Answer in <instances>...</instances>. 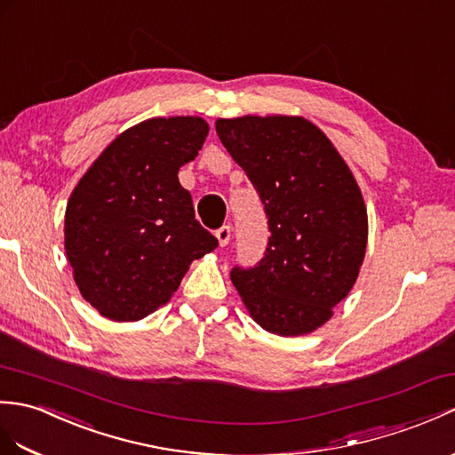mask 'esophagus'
Wrapping results in <instances>:
<instances>
[{
  "label": "esophagus",
  "mask_w": 455,
  "mask_h": 455,
  "mask_svg": "<svg viewBox=\"0 0 455 455\" xmlns=\"http://www.w3.org/2000/svg\"><path fill=\"white\" fill-rule=\"evenodd\" d=\"M230 235H232V228L228 225H223L220 228L215 230V236L219 238V244L220 246H227L230 242Z\"/></svg>",
  "instance_id": "34e87169"
}]
</instances>
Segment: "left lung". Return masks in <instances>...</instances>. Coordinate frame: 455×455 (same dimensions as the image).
Segmentation results:
<instances>
[{
  "label": "left lung",
  "mask_w": 455,
  "mask_h": 455,
  "mask_svg": "<svg viewBox=\"0 0 455 455\" xmlns=\"http://www.w3.org/2000/svg\"><path fill=\"white\" fill-rule=\"evenodd\" d=\"M225 149L242 166L267 217V248L232 284L263 330L314 331L353 289L366 250V209L331 141L304 118L217 120Z\"/></svg>",
  "instance_id": "obj_1"
}]
</instances>
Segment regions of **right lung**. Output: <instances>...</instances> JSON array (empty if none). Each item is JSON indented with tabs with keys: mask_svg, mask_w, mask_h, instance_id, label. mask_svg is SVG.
<instances>
[{
	"mask_svg": "<svg viewBox=\"0 0 455 455\" xmlns=\"http://www.w3.org/2000/svg\"><path fill=\"white\" fill-rule=\"evenodd\" d=\"M209 125L194 116L153 118L116 137L81 178L66 211V253L83 299L116 322L171 300L188 266L219 240L178 182Z\"/></svg>",
	"mask_w": 455,
	"mask_h": 455,
	"instance_id": "right-lung-1",
	"label": "right lung"
}]
</instances>
